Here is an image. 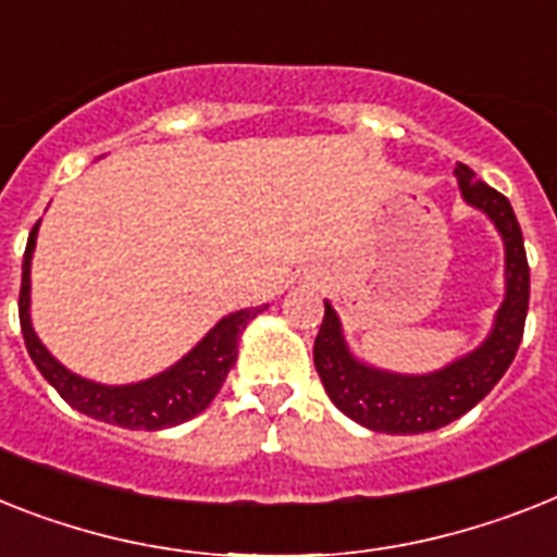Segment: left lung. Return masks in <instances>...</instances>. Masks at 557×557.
Here are the masks:
<instances>
[{
	"label": "left lung",
	"instance_id": "8db88e82",
	"mask_svg": "<svg viewBox=\"0 0 557 557\" xmlns=\"http://www.w3.org/2000/svg\"><path fill=\"white\" fill-rule=\"evenodd\" d=\"M455 174L460 180L463 197L472 206L483 208L504 234L506 300L500 306L490 341L483 343L481 349L423 377L377 372V369L357 363L343 343L341 320L325 302L323 323L314 341V369L332 404L346 418L357 420L360 426L372 432L420 435V432H435L451 420H458L490 395L521 346L529 309V263L518 216L504 194L474 180V171L469 165L460 162Z\"/></svg>",
	"mask_w": 557,
	"mask_h": 557
}]
</instances>
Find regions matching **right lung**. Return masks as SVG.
<instances>
[{
	"instance_id": "obj_1",
	"label": "right lung",
	"mask_w": 557,
	"mask_h": 557,
	"mask_svg": "<svg viewBox=\"0 0 557 557\" xmlns=\"http://www.w3.org/2000/svg\"><path fill=\"white\" fill-rule=\"evenodd\" d=\"M36 228H30L28 246H25V260H22V288H20V325L25 346H28L30 360L42 377L59 392V397L76 411H83L88 418L106 420L122 429H157L180 426L194 414H200L214 395L220 392L223 381L228 377V369L237 360V341L239 332L246 329L251 318H257L265 306L260 309L234 311L223 318L211 332L197 343V349L171 366L169 372L157 374L146 383H134V386H99L85 377L71 374L62 363H57L48 349H45L39 337L30 329L28 318V292H30V255L36 246Z\"/></svg>"
}]
</instances>
